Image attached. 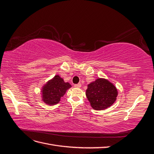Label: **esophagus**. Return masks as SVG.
I'll return each mask as SVG.
<instances>
[{
    "label": "esophagus",
    "mask_w": 154,
    "mask_h": 154,
    "mask_svg": "<svg viewBox=\"0 0 154 154\" xmlns=\"http://www.w3.org/2000/svg\"><path fill=\"white\" fill-rule=\"evenodd\" d=\"M81 86H82L81 83H78V84H75V85H74V87H78V88L81 87Z\"/></svg>",
    "instance_id": "obj_1"
}]
</instances>
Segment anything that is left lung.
Wrapping results in <instances>:
<instances>
[{
	"label": "left lung",
	"mask_w": 154,
	"mask_h": 154,
	"mask_svg": "<svg viewBox=\"0 0 154 154\" xmlns=\"http://www.w3.org/2000/svg\"><path fill=\"white\" fill-rule=\"evenodd\" d=\"M86 96L93 109L104 110L114 103L118 96L117 88L105 78H97L87 85Z\"/></svg>",
	"instance_id": "left-lung-1"
}]
</instances>
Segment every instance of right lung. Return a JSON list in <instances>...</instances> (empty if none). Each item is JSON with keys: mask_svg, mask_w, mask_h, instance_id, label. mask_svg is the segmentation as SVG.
<instances>
[{"mask_svg": "<svg viewBox=\"0 0 154 154\" xmlns=\"http://www.w3.org/2000/svg\"><path fill=\"white\" fill-rule=\"evenodd\" d=\"M71 87L69 82H65L59 75H56L42 88V99L45 104L54 105L59 103L61 97Z\"/></svg>", "mask_w": 154, "mask_h": 154, "instance_id": "obj_1", "label": "right lung"}]
</instances>
